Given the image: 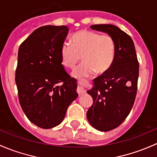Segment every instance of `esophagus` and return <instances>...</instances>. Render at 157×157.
<instances>
[{"label": "esophagus", "mask_w": 157, "mask_h": 157, "mask_svg": "<svg viewBox=\"0 0 157 157\" xmlns=\"http://www.w3.org/2000/svg\"><path fill=\"white\" fill-rule=\"evenodd\" d=\"M85 83H88V81L85 80L82 81V82H79V85L78 86V88H77V92H78L79 96L85 93Z\"/></svg>", "instance_id": "34e87169"}]
</instances>
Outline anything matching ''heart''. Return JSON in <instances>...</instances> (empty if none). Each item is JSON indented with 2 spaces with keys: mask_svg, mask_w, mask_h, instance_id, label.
<instances>
[{
  "mask_svg": "<svg viewBox=\"0 0 157 157\" xmlns=\"http://www.w3.org/2000/svg\"><path fill=\"white\" fill-rule=\"evenodd\" d=\"M71 41L72 44H63L60 57L63 67L73 69L82 56L84 63L74 70L73 76L84 78L94 72L101 75L112 67L116 54V43L111 35L82 29L72 35Z\"/></svg>",
  "mask_w": 157,
  "mask_h": 157,
  "instance_id": "obj_1",
  "label": "heart"
}]
</instances>
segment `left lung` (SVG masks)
Returning <instances> with one entry per match:
<instances>
[{
    "label": "left lung",
    "mask_w": 157,
    "mask_h": 157,
    "mask_svg": "<svg viewBox=\"0 0 157 157\" xmlns=\"http://www.w3.org/2000/svg\"><path fill=\"white\" fill-rule=\"evenodd\" d=\"M92 29L105 32L113 38L116 54L110 69L94 79L88 90L93 104L87 119L97 130L108 132L121 125L128 116L137 94L139 64L132 38L110 24L93 25Z\"/></svg>",
    "instance_id": "left-lung-1"
}]
</instances>
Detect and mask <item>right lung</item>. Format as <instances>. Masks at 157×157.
Listing matches in <instances>:
<instances>
[{
    "label": "right lung",
    "mask_w": 157,
    "mask_h": 157,
    "mask_svg": "<svg viewBox=\"0 0 157 157\" xmlns=\"http://www.w3.org/2000/svg\"><path fill=\"white\" fill-rule=\"evenodd\" d=\"M68 32L66 25L40 27L19 48L15 80L19 103L30 122L41 128L60 124L78 97L76 80L61 63L60 49Z\"/></svg>",
    "instance_id": "1"
}]
</instances>
